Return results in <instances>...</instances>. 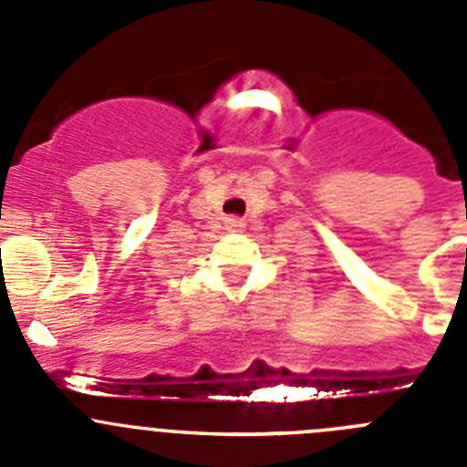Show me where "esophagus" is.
<instances>
[{"label": "esophagus", "instance_id": "obj_1", "mask_svg": "<svg viewBox=\"0 0 467 467\" xmlns=\"http://www.w3.org/2000/svg\"><path fill=\"white\" fill-rule=\"evenodd\" d=\"M244 219H239V216H228V219H225V230H228V233H242L244 230Z\"/></svg>", "mask_w": 467, "mask_h": 467}]
</instances>
